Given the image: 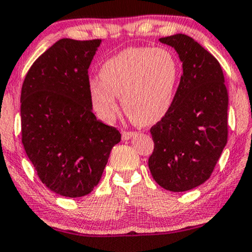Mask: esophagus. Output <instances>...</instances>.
I'll return each mask as SVG.
<instances>
[{"mask_svg":"<svg viewBox=\"0 0 252 252\" xmlns=\"http://www.w3.org/2000/svg\"><path fill=\"white\" fill-rule=\"evenodd\" d=\"M134 135H135V132H132V131H126V130H123L122 131V138L124 139V141H126V139H130Z\"/></svg>","mask_w":252,"mask_h":252,"instance_id":"34e87169","label":"esophagus"}]
</instances>
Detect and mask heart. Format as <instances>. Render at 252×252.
Instances as JSON below:
<instances>
[{
  "mask_svg": "<svg viewBox=\"0 0 252 252\" xmlns=\"http://www.w3.org/2000/svg\"><path fill=\"white\" fill-rule=\"evenodd\" d=\"M101 81L89 83L93 110L104 122H113L122 97L124 113L132 122L148 126L159 121L174 103L180 64L162 48H129L103 63Z\"/></svg>",
  "mask_w": 252,
  "mask_h": 252,
  "instance_id": "1",
  "label": "heart"
}]
</instances>
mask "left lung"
Returning <instances> with one entry per match:
<instances>
[{
    "instance_id": "obj_1",
    "label": "left lung",
    "mask_w": 252,
    "mask_h": 252,
    "mask_svg": "<svg viewBox=\"0 0 252 252\" xmlns=\"http://www.w3.org/2000/svg\"><path fill=\"white\" fill-rule=\"evenodd\" d=\"M177 51L183 74L170 110L150 129L149 169L165 190L182 192L209 180L228 141V90L220 62L184 34L159 38Z\"/></svg>"
}]
</instances>
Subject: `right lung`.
I'll return each instance as SVG.
<instances>
[{"label": "right lung", "instance_id": "add662e5", "mask_svg": "<svg viewBox=\"0 0 252 252\" xmlns=\"http://www.w3.org/2000/svg\"><path fill=\"white\" fill-rule=\"evenodd\" d=\"M102 39L62 38L29 69L21 92L22 143L39 180L57 195L86 196L101 180L120 131L97 120L89 69Z\"/></svg>", "mask_w": 252, "mask_h": 252}]
</instances>
